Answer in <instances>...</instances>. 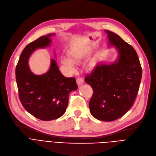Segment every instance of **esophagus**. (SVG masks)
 Returning <instances> with one entry per match:
<instances>
[{"label": "esophagus", "mask_w": 156, "mask_h": 156, "mask_svg": "<svg viewBox=\"0 0 156 156\" xmlns=\"http://www.w3.org/2000/svg\"><path fill=\"white\" fill-rule=\"evenodd\" d=\"M76 83L78 86L82 85L84 83V80L82 78H76Z\"/></svg>", "instance_id": "34e87169"}]
</instances>
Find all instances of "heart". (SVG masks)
Returning a JSON list of instances; mask_svg holds the SVG:
<instances>
[{"label":"heart","mask_w":156,"mask_h":156,"mask_svg":"<svg viewBox=\"0 0 156 156\" xmlns=\"http://www.w3.org/2000/svg\"><path fill=\"white\" fill-rule=\"evenodd\" d=\"M70 58L72 62H76L77 60V57L75 55H73L71 56ZM70 60H69L68 58H62V63L65 66L69 69H72L73 68V63L71 62Z\"/></svg>","instance_id":"obj_1"}]
</instances>
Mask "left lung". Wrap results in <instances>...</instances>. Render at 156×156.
<instances>
[{
    "instance_id": "left-lung-1",
    "label": "left lung",
    "mask_w": 156,
    "mask_h": 156,
    "mask_svg": "<svg viewBox=\"0 0 156 156\" xmlns=\"http://www.w3.org/2000/svg\"><path fill=\"white\" fill-rule=\"evenodd\" d=\"M109 45L118 51L117 60L111 64L100 63L85 81L93 89L89 102L91 114L96 119L111 122L127 112L139 90L142 69L136 51L117 34L105 30Z\"/></svg>"
}]
</instances>
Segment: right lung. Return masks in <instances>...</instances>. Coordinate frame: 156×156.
Here are the masks:
<instances>
[{"instance_id":"1","label":"right lung","mask_w":156,"mask_h":156,"mask_svg":"<svg viewBox=\"0 0 156 156\" xmlns=\"http://www.w3.org/2000/svg\"><path fill=\"white\" fill-rule=\"evenodd\" d=\"M55 34L38 38L26 46L17 63L15 74L20 102L34 117L43 121L59 118L66 112L69 94L78 85L74 78H66L60 73L56 61L51 59L48 72L33 74L28 65L29 58L37 49L45 48Z\"/></svg>"}]
</instances>
